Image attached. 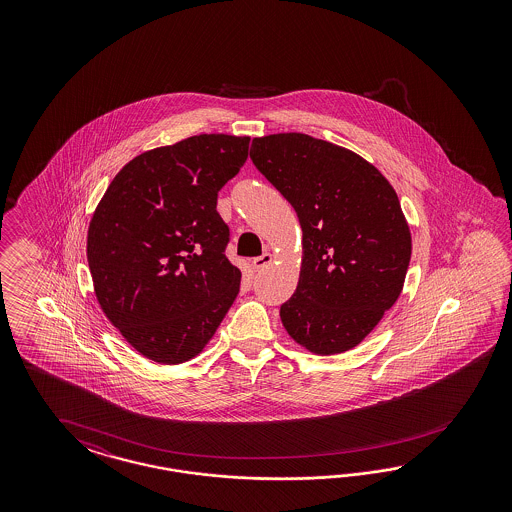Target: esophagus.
Instances as JSON below:
<instances>
[{
  "instance_id": "obj_1",
  "label": "esophagus",
  "mask_w": 512,
  "mask_h": 512,
  "mask_svg": "<svg viewBox=\"0 0 512 512\" xmlns=\"http://www.w3.org/2000/svg\"><path fill=\"white\" fill-rule=\"evenodd\" d=\"M272 261H274V255L266 251V253H263L261 257H255V259L251 261V266H253L255 270H263V268H266V266L272 263Z\"/></svg>"
}]
</instances>
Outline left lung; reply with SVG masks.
Returning <instances> with one entry per match:
<instances>
[{
    "mask_svg": "<svg viewBox=\"0 0 512 512\" xmlns=\"http://www.w3.org/2000/svg\"><path fill=\"white\" fill-rule=\"evenodd\" d=\"M249 157L302 227L295 295L279 310L315 355L357 347L402 293L411 233L394 187L364 157L304 133L257 137Z\"/></svg>",
    "mask_w": 512,
    "mask_h": 512,
    "instance_id": "8db88e82",
    "label": "left lung"
}]
</instances>
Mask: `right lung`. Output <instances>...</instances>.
I'll return each instance as SVG.
<instances>
[{
  "label": "right lung",
  "mask_w": 512,
  "mask_h": 512,
  "mask_svg": "<svg viewBox=\"0 0 512 512\" xmlns=\"http://www.w3.org/2000/svg\"><path fill=\"white\" fill-rule=\"evenodd\" d=\"M249 137L195 135L137 155L93 212L88 264L103 313L142 357H197L233 306L217 193L248 159Z\"/></svg>",
  "instance_id": "add662e5"
}]
</instances>
